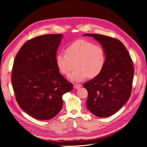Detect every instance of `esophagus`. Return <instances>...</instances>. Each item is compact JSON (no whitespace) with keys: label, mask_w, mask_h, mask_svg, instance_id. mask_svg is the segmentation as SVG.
Wrapping results in <instances>:
<instances>
[{"label":"esophagus","mask_w":147,"mask_h":147,"mask_svg":"<svg viewBox=\"0 0 147 147\" xmlns=\"http://www.w3.org/2000/svg\"><path fill=\"white\" fill-rule=\"evenodd\" d=\"M82 85L81 84H78V83H74V89H79L80 88Z\"/></svg>","instance_id":"obj_1"}]
</instances>
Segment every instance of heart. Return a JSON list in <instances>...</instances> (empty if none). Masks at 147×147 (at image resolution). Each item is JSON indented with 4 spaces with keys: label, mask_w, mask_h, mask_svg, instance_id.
I'll list each match as a JSON object with an SVG mask.
<instances>
[{
    "label": "heart",
    "mask_w": 147,
    "mask_h": 147,
    "mask_svg": "<svg viewBox=\"0 0 147 147\" xmlns=\"http://www.w3.org/2000/svg\"><path fill=\"white\" fill-rule=\"evenodd\" d=\"M65 53L56 56V64L59 71L68 76L78 67L70 76L73 80L80 82L94 78L101 74L105 65V49L99 45L86 39H80L67 46Z\"/></svg>",
    "instance_id": "1"
}]
</instances>
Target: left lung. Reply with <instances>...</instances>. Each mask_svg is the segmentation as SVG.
<instances>
[{"label":"left lung","mask_w":147,"mask_h":147,"mask_svg":"<svg viewBox=\"0 0 147 147\" xmlns=\"http://www.w3.org/2000/svg\"><path fill=\"white\" fill-rule=\"evenodd\" d=\"M84 36L93 37L101 43L106 54L102 71L83 84L88 92L87 109L97 117H109L117 112L130 96L133 61L124 45L117 38L98 34Z\"/></svg>","instance_id":"8db88e82"}]
</instances>
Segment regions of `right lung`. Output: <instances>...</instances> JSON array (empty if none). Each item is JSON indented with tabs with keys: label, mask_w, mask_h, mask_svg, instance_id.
<instances>
[{
	"label": "right lung",
	"mask_w": 147,
	"mask_h": 147,
	"mask_svg": "<svg viewBox=\"0 0 147 147\" xmlns=\"http://www.w3.org/2000/svg\"><path fill=\"white\" fill-rule=\"evenodd\" d=\"M61 34L36 37L22 45L15 57L11 81L19 106L37 120H50L63 107L62 96L73 84L60 74L56 64Z\"/></svg>",
	"instance_id": "right-lung-1"
}]
</instances>
